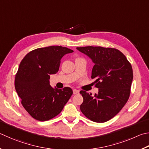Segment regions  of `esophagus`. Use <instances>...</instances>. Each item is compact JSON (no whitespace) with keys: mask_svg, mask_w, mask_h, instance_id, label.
Listing matches in <instances>:
<instances>
[{"mask_svg":"<svg viewBox=\"0 0 149 149\" xmlns=\"http://www.w3.org/2000/svg\"><path fill=\"white\" fill-rule=\"evenodd\" d=\"M73 93H74V94H77L79 93V91L76 90V89H74V90H73Z\"/></svg>","mask_w":149,"mask_h":149,"instance_id":"34e87169","label":"esophagus"}]
</instances>
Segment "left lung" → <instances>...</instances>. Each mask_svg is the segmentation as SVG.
Returning a JSON list of instances; mask_svg holds the SVG:
<instances>
[{"mask_svg": "<svg viewBox=\"0 0 149 149\" xmlns=\"http://www.w3.org/2000/svg\"><path fill=\"white\" fill-rule=\"evenodd\" d=\"M77 49L90 58L94 66L91 77L95 79L98 93L94 96L81 91L83 114L96 123H105L117 114L126 104L133 80L131 64L123 53L114 48L86 46Z\"/></svg>", "mask_w": 149, "mask_h": 149, "instance_id": "obj_1", "label": "left lung"}]
</instances>
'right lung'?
Returning <instances> with one entry per match:
<instances>
[{"label": "right lung", "mask_w": 149, "mask_h": 149, "mask_svg": "<svg viewBox=\"0 0 149 149\" xmlns=\"http://www.w3.org/2000/svg\"><path fill=\"white\" fill-rule=\"evenodd\" d=\"M74 51L65 47L49 46L31 51L23 58L15 77V88L21 104L35 119L45 121L60 113L73 91L50 85V75L57 73L61 60Z\"/></svg>", "instance_id": "obj_1"}]
</instances>
